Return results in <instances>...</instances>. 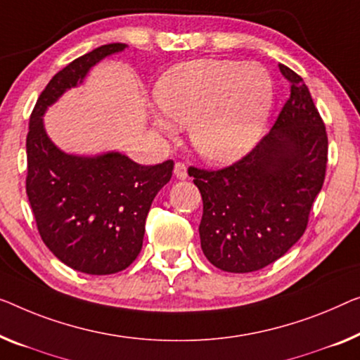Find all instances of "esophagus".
<instances>
[{"label": "esophagus", "mask_w": 360, "mask_h": 360, "mask_svg": "<svg viewBox=\"0 0 360 360\" xmlns=\"http://www.w3.org/2000/svg\"><path fill=\"white\" fill-rule=\"evenodd\" d=\"M174 176L178 179H187V166H186V163L178 162L174 165Z\"/></svg>", "instance_id": "obj_1"}]
</instances>
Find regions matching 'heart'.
<instances>
[{"label": "heart", "mask_w": 360, "mask_h": 360, "mask_svg": "<svg viewBox=\"0 0 360 360\" xmlns=\"http://www.w3.org/2000/svg\"><path fill=\"white\" fill-rule=\"evenodd\" d=\"M166 116L189 124L191 142L208 162L231 163L259 141L273 105V82L264 66L229 60H197L166 71L155 87ZM155 124L166 134L165 117Z\"/></svg>", "instance_id": "obj_1"}]
</instances>
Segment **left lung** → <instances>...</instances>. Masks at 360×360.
I'll return each instance as SVG.
<instances>
[{
	"label": "left lung",
	"mask_w": 360,
	"mask_h": 360,
	"mask_svg": "<svg viewBox=\"0 0 360 360\" xmlns=\"http://www.w3.org/2000/svg\"><path fill=\"white\" fill-rule=\"evenodd\" d=\"M280 71L291 95L271 131L221 169L189 166L203 202L202 250L223 271H255L286 254L307 228L325 181V122L302 77L284 64Z\"/></svg>",
	"instance_id": "left-lung-1"
}]
</instances>
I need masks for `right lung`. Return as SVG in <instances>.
Here are the masks:
<instances>
[{
	"mask_svg": "<svg viewBox=\"0 0 360 360\" xmlns=\"http://www.w3.org/2000/svg\"><path fill=\"white\" fill-rule=\"evenodd\" d=\"M124 48L101 45L56 72L37 100L27 132L25 192L40 238L63 264L87 275H111L137 259L150 205L173 176L174 162L143 166L116 152L68 155L48 139L41 116L90 68Z\"/></svg>",
	"mask_w": 360,
	"mask_h": 360,
	"instance_id": "right-lung-1",
	"label": "right lung"
}]
</instances>
